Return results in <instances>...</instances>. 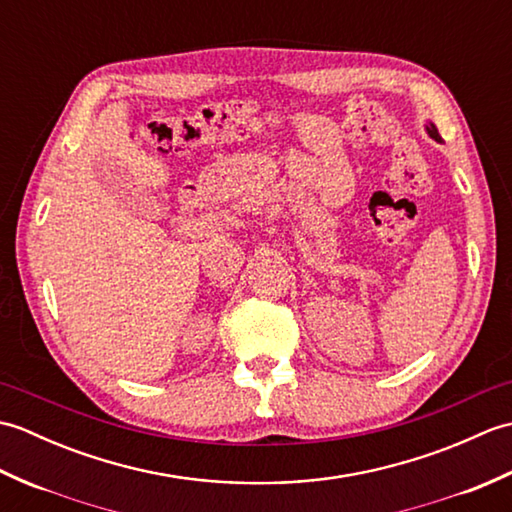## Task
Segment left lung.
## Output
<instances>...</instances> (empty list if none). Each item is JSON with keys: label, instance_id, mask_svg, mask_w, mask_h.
I'll return each mask as SVG.
<instances>
[{"label": "left lung", "instance_id": "left-lung-1", "mask_svg": "<svg viewBox=\"0 0 512 512\" xmlns=\"http://www.w3.org/2000/svg\"><path fill=\"white\" fill-rule=\"evenodd\" d=\"M427 134L433 138V140H440V134H438V127L436 125H427Z\"/></svg>", "mask_w": 512, "mask_h": 512}]
</instances>
